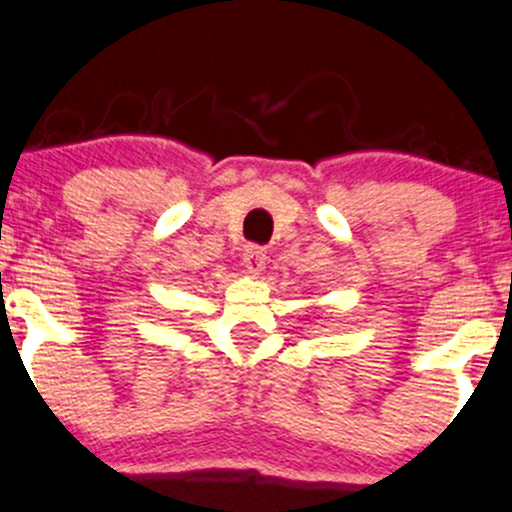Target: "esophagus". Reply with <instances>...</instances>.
Instances as JSON below:
<instances>
[{
	"label": "esophagus",
	"mask_w": 512,
	"mask_h": 512,
	"mask_svg": "<svg viewBox=\"0 0 512 512\" xmlns=\"http://www.w3.org/2000/svg\"><path fill=\"white\" fill-rule=\"evenodd\" d=\"M241 261H244L246 271H249V273L263 271V268H266V249H263V246H256V244L244 246Z\"/></svg>",
	"instance_id": "obj_1"
}]
</instances>
